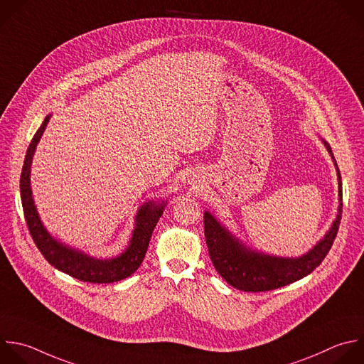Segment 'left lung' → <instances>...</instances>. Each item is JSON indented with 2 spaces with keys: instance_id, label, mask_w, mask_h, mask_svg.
<instances>
[{
  "instance_id": "obj_1",
  "label": "left lung",
  "mask_w": 364,
  "mask_h": 364,
  "mask_svg": "<svg viewBox=\"0 0 364 364\" xmlns=\"http://www.w3.org/2000/svg\"><path fill=\"white\" fill-rule=\"evenodd\" d=\"M328 151L338 180V207L328 231L316 246L299 257H280L253 250L221 224L210 211H204V235L214 269L232 287L241 291H269L294 283L310 274L327 256L337 235L341 220L343 194L341 177L327 141L321 140Z\"/></svg>"
}]
</instances>
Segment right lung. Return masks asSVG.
Returning a JSON list of instances; mask_svg holds the SVG:
<instances>
[{
	"mask_svg": "<svg viewBox=\"0 0 364 364\" xmlns=\"http://www.w3.org/2000/svg\"><path fill=\"white\" fill-rule=\"evenodd\" d=\"M50 118H51V114H48L44 118L43 124L40 126V129L37 130L36 136L30 143V147L26 154L23 171H21V180H20L23 210H24L26 221L36 246L38 247L41 255L46 257V260L51 266L81 282L102 284V283L119 282L126 277H130L140 267V264L146 257L153 230L157 221L160 220L167 205V201L150 200L140 205L134 218V228H133L130 243L123 253H119L115 257H108V259L92 257L78 249H74L68 245L61 243L60 240H57L46 228V225L40 218V214L34 204L31 178H30L33 157L43 137V133L46 132Z\"/></svg>",
	"mask_w": 364,
	"mask_h": 364,
	"instance_id": "right-lung-1",
	"label": "right lung"
}]
</instances>
